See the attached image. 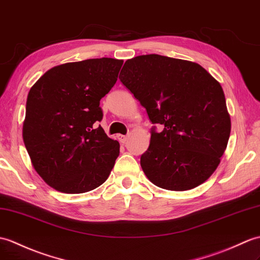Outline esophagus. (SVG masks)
Returning a JSON list of instances; mask_svg holds the SVG:
<instances>
[{"instance_id":"1","label":"esophagus","mask_w":260,"mask_h":260,"mask_svg":"<svg viewBox=\"0 0 260 260\" xmlns=\"http://www.w3.org/2000/svg\"><path fill=\"white\" fill-rule=\"evenodd\" d=\"M117 137H118V141H119L120 143H123V144H124V143H125L126 141H127V140H128V136H124V135H118Z\"/></svg>"}]
</instances>
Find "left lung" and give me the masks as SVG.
Instances as JSON below:
<instances>
[{
  "label": "left lung",
  "instance_id": "8db88e82",
  "mask_svg": "<svg viewBox=\"0 0 260 260\" xmlns=\"http://www.w3.org/2000/svg\"><path fill=\"white\" fill-rule=\"evenodd\" d=\"M119 80L146 108L157 133L141 156L154 185L188 190L207 180L219 165L231 135L225 94L201 65L148 54L125 62Z\"/></svg>",
  "mask_w": 260,
  "mask_h": 260
}]
</instances>
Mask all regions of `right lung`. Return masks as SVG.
I'll return each mask as SVG.
<instances>
[{
    "mask_svg": "<svg viewBox=\"0 0 260 260\" xmlns=\"http://www.w3.org/2000/svg\"><path fill=\"white\" fill-rule=\"evenodd\" d=\"M123 61L90 58L48 70L31 87L23 141L44 182L65 194L95 189L110 176L119 143L98 126L102 98L117 81Z\"/></svg>",
    "mask_w": 260,
    "mask_h": 260,
    "instance_id": "1",
    "label": "right lung"
}]
</instances>
